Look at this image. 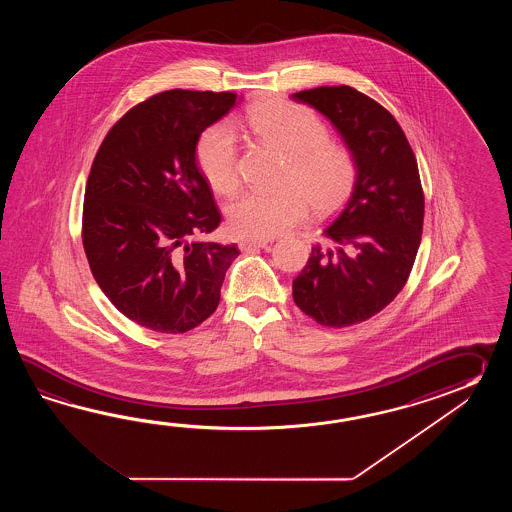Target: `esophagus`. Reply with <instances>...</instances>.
<instances>
[{"label": "esophagus", "instance_id": "1", "mask_svg": "<svg viewBox=\"0 0 512 512\" xmlns=\"http://www.w3.org/2000/svg\"><path fill=\"white\" fill-rule=\"evenodd\" d=\"M269 245V240H241L238 243V247H240V251L243 252H251L256 251V249H263V247H267Z\"/></svg>", "mask_w": 512, "mask_h": 512}]
</instances>
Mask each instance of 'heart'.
Masks as SVG:
<instances>
[{
    "label": "heart",
    "instance_id": "heart-1",
    "mask_svg": "<svg viewBox=\"0 0 512 512\" xmlns=\"http://www.w3.org/2000/svg\"><path fill=\"white\" fill-rule=\"evenodd\" d=\"M245 124L256 141L285 157L280 185L274 192L252 190L229 210V227L243 238H272L307 216L337 210L353 192L359 163L346 144L331 141L313 109L289 100H267L247 113ZM196 161L208 185L221 196L240 186L238 142L230 126L219 122L201 133Z\"/></svg>",
    "mask_w": 512,
    "mask_h": 512
}]
</instances>
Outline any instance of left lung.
<instances>
[{
	"instance_id": "8db88e82",
	"label": "left lung",
	"mask_w": 512,
	"mask_h": 512,
	"mask_svg": "<svg viewBox=\"0 0 512 512\" xmlns=\"http://www.w3.org/2000/svg\"><path fill=\"white\" fill-rule=\"evenodd\" d=\"M293 98L326 115L359 163L346 207L294 278V304L320 326H353L381 313L408 282L425 219L419 168L392 113L355 87Z\"/></svg>"
}]
</instances>
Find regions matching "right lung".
Returning a JSON list of instances; mask_svg holds the SVG:
<instances>
[{"instance_id": "right-lung-1", "label": "right lung", "mask_w": 512, "mask_h": 512, "mask_svg": "<svg viewBox=\"0 0 512 512\" xmlns=\"http://www.w3.org/2000/svg\"><path fill=\"white\" fill-rule=\"evenodd\" d=\"M238 100L172 89L120 117L87 177L82 243L109 302L135 324L186 333L216 311L238 247L205 241L221 223L196 164L199 135Z\"/></svg>"}]
</instances>
